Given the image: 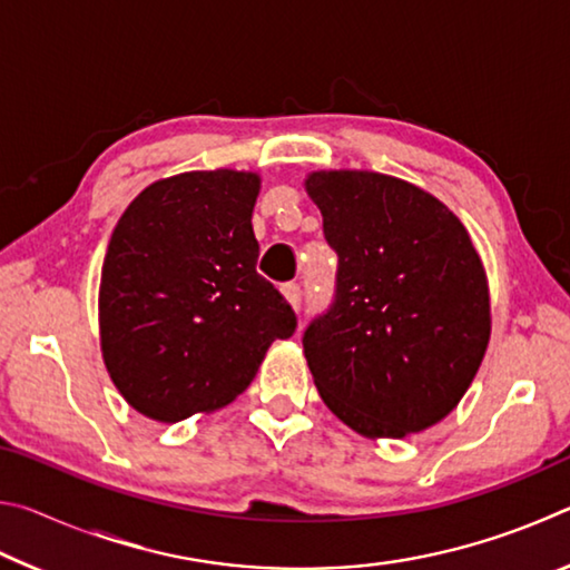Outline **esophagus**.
<instances>
[{
	"label": "esophagus",
	"instance_id": "esophagus-1",
	"mask_svg": "<svg viewBox=\"0 0 570 570\" xmlns=\"http://www.w3.org/2000/svg\"><path fill=\"white\" fill-rule=\"evenodd\" d=\"M282 294L288 304H292L294 312H298V306H302V288H298L296 284H284L282 286Z\"/></svg>",
	"mask_w": 570,
	"mask_h": 570
}]
</instances>
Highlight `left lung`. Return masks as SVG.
I'll list each match as a JSON object with an SVG mask.
<instances>
[{
  "label": "left lung",
  "mask_w": 570,
  "mask_h": 570,
  "mask_svg": "<svg viewBox=\"0 0 570 570\" xmlns=\"http://www.w3.org/2000/svg\"><path fill=\"white\" fill-rule=\"evenodd\" d=\"M340 256L336 298L304 334L322 400L370 440L445 420L490 342L485 266L462 220L414 183L374 170L304 180Z\"/></svg>",
  "instance_id": "1"
}]
</instances>
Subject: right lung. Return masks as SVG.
<instances>
[{"instance_id":"obj_1","label":"right lung","mask_w":570,"mask_h":570,"mask_svg":"<svg viewBox=\"0 0 570 570\" xmlns=\"http://www.w3.org/2000/svg\"><path fill=\"white\" fill-rule=\"evenodd\" d=\"M254 170H188L125 208L105 254L100 350L122 400L156 422L234 402L276 340L296 330L256 272Z\"/></svg>"}]
</instances>
